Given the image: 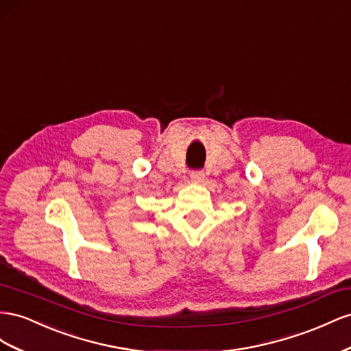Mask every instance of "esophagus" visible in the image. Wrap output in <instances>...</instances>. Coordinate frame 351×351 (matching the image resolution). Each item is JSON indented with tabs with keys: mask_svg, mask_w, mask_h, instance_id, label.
Wrapping results in <instances>:
<instances>
[{
	"mask_svg": "<svg viewBox=\"0 0 351 351\" xmlns=\"http://www.w3.org/2000/svg\"><path fill=\"white\" fill-rule=\"evenodd\" d=\"M204 172L203 170H194V172H191V181L195 182V184H202L204 181Z\"/></svg>",
	"mask_w": 351,
	"mask_h": 351,
	"instance_id": "1",
	"label": "esophagus"
}]
</instances>
